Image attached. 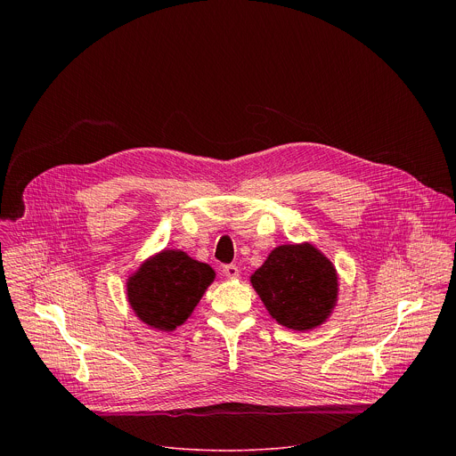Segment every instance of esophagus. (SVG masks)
Returning <instances> with one entry per match:
<instances>
[{"mask_svg":"<svg viewBox=\"0 0 456 456\" xmlns=\"http://www.w3.org/2000/svg\"><path fill=\"white\" fill-rule=\"evenodd\" d=\"M224 274H225L227 278H236V276L240 274V269L231 264V265H225V267H224Z\"/></svg>","mask_w":456,"mask_h":456,"instance_id":"esophagus-1","label":"esophagus"}]
</instances>
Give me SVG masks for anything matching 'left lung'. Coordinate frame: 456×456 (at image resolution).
<instances>
[{"label": "left lung", "mask_w": 456, "mask_h": 456, "mask_svg": "<svg viewBox=\"0 0 456 456\" xmlns=\"http://www.w3.org/2000/svg\"><path fill=\"white\" fill-rule=\"evenodd\" d=\"M250 283L269 314L299 332L322 324L338 303L336 267L310 243L276 247Z\"/></svg>", "instance_id": "obj_1"}]
</instances>
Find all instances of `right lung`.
Segmentation results:
<instances>
[{"label":"right lung","mask_w":456,"mask_h":456,"mask_svg":"<svg viewBox=\"0 0 456 456\" xmlns=\"http://www.w3.org/2000/svg\"><path fill=\"white\" fill-rule=\"evenodd\" d=\"M215 271L183 250H162L127 278V301L148 327L171 332L192 314Z\"/></svg>","instance_id":"obj_1"}]
</instances>
